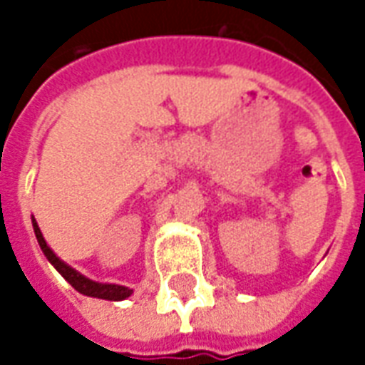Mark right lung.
<instances>
[{
    "instance_id": "obj_1",
    "label": "right lung",
    "mask_w": 365,
    "mask_h": 365,
    "mask_svg": "<svg viewBox=\"0 0 365 365\" xmlns=\"http://www.w3.org/2000/svg\"><path fill=\"white\" fill-rule=\"evenodd\" d=\"M33 229H35L36 240H38V246H41V250L46 256V260L51 262L54 268L58 269V274L66 279L76 291H80L82 295H88V297H97V299H105V301H123V299H127L133 295V289L130 287H125V285H117V283H99L93 282L90 277H86L82 275L78 269H74L72 266H68L66 262L60 260L56 254L52 252V248L46 245V240H44L43 232L38 229V225H36L35 217H33Z\"/></svg>"
}]
</instances>
